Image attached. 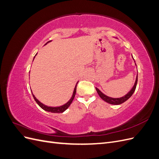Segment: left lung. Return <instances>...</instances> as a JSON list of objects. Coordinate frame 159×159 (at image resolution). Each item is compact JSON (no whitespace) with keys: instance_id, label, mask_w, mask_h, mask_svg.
I'll return each instance as SVG.
<instances>
[{"instance_id":"8db88e82","label":"left lung","mask_w":159,"mask_h":159,"mask_svg":"<svg viewBox=\"0 0 159 159\" xmlns=\"http://www.w3.org/2000/svg\"><path fill=\"white\" fill-rule=\"evenodd\" d=\"M137 78H136L135 83H134V85L133 86V88H132V89L126 95H125L124 97H122L121 98H109V97H108V96L104 95L102 92H101L99 89H98L97 88H95V89H96V91H97L98 93L99 94V97L102 98L103 100H104L105 102H107V103H110V104H113V105H119V104H121V103H124L125 102H126V101L128 99H129L131 97V95L133 94L134 91H135V89H136V87H137Z\"/></svg>"}]
</instances>
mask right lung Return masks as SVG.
Masks as SVG:
<instances>
[{
    "label": "right lung",
    "mask_w": 159,
    "mask_h": 159,
    "mask_svg": "<svg viewBox=\"0 0 159 159\" xmlns=\"http://www.w3.org/2000/svg\"><path fill=\"white\" fill-rule=\"evenodd\" d=\"M50 42V41H49ZM77 84H78V83H77ZM77 84L75 85V87L74 88V93H73V95H72V97L69 100V102L68 103H66L65 105H62V106H60V107H48L46 106V105H44L43 103H42L41 102H40L39 101H38L36 98L35 96L33 95V98L34 99V100L36 101V102L38 103V105H39V106L43 109L44 110L46 111H48V112H52V113H63L64 111H65L68 109L70 105H71V103H72V102H73V100L74 99V97L75 95V93H76V87H77Z\"/></svg>",
    "instance_id": "right-lung-1"
}]
</instances>
